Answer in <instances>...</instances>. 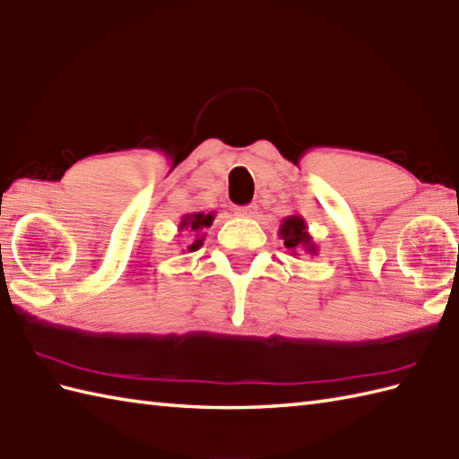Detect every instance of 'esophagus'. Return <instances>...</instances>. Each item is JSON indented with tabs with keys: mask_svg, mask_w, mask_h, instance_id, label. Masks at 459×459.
<instances>
[{
	"mask_svg": "<svg viewBox=\"0 0 459 459\" xmlns=\"http://www.w3.org/2000/svg\"><path fill=\"white\" fill-rule=\"evenodd\" d=\"M255 212H256V207H255V204H247V207H237V209H235V214H237V217H242V219H250V217H255Z\"/></svg>",
	"mask_w": 459,
	"mask_h": 459,
	"instance_id": "obj_1",
	"label": "esophagus"
}]
</instances>
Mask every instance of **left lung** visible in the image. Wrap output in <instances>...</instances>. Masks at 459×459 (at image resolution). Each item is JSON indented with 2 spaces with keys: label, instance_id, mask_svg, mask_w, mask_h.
Returning a JSON list of instances; mask_svg holds the SVG:
<instances>
[{
  "label": "left lung",
  "instance_id": "1",
  "mask_svg": "<svg viewBox=\"0 0 459 459\" xmlns=\"http://www.w3.org/2000/svg\"><path fill=\"white\" fill-rule=\"evenodd\" d=\"M278 235L284 240V247L290 250L291 256H299V252L317 256V245L314 242V237L309 235L307 222L301 214H290L281 221Z\"/></svg>",
  "mask_w": 459,
  "mask_h": 459
}]
</instances>
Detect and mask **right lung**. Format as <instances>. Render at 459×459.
Returning a JSON list of instances; mask_svg holds the SVG:
<instances>
[{
  "label": "right lung",
  "instance_id": "1",
  "mask_svg": "<svg viewBox=\"0 0 459 459\" xmlns=\"http://www.w3.org/2000/svg\"><path fill=\"white\" fill-rule=\"evenodd\" d=\"M214 221V212H187L183 214L181 221H179V232H187L191 237L189 238V245H187V252H195L203 247L204 237H207V232H203L204 229H209ZM183 250V252H185Z\"/></svg>",
  "mask_w": 459,
  "mask_h": 459
}]
</instances>
